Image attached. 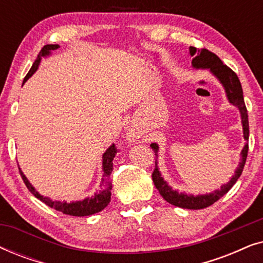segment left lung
Wrapping results in <instances>:
<instances>
[{"mask_svg": "<svg viewBox=\"0 0 263 263\" xmlns=\"http://www.w3.org/2000/svg\"><path fill=\"white\" fill-rule=\"evenodd\" d=\"M190 55L194 56L193 59V67L195 68H210L212 73L217 77L222 85H224L226 95L230 103H232L233 105L238 106L240 111V116H242V124H243V134L246 141L249 139V121H248V110L244 103L243 98V89L242 85L237 74L233 71L231 68L226 66L221 62V60L207 49H196L195 46H190ZM154 153H158V145L157 143H152L151 145ZM248 145L244 146L242 151V160L237 167L236 174L231 178L228 184L222 185L220 190H215L214 193L208 194V195H199V196H193V195H186V194H179L176 190H172L170 186L166 184V182H164L163 177H161L158 167L156 166L152 174V179L154 185L158 189V192L160 193V195L164 197L165 201H167L168 203L174 204L176 207L181 208H188V210H202L206 208L225 195L230 189L232 188L233 184L237 182V179L239 178V176L242 175V171L246 165L247 156H248Z\"/></svg>", "mask_w": 263, "mask_h": 263, "instance_id": "8db88e82", "label": "left lung"}]
</instances>
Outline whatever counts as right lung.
<instances>
[{
	"mask_svg": "<svg viewBox=\"0 0 263 263\" xmlns=\"http://www.w3.org/2000/svg\"><path fill=\"white\" fill-rule=\"evenodd\" d=\"M57 48H59V45H57V44H48L41 50V52H39L37 60L34 61L33 66H32L30 71H28L26 77H25L24 82L26 81L27 79L30 78L35 70H37V68L39 66V62H41L42 57L49 55L51 50H56ZM116 153H117V148H116V146H115V145L110 146L109 148H107L106 152L104 153V156H103L104 175H103L102 183H100V186L98 189V193H96L95 196H93V197H88V199H85L82 201H78V202L67 203V202H61V201H51L49 199V197L42 196L41 194H38L37 192H35L33 186H32L31 183L27 181V178L25 177V175L23 174V171H21L20 168H19V172L21 175V178H23V181L25 183V185L27 186V189L30 190V192L33 194V195L37 197V199L41 200L42 202H44L46 206L51 207V208H53V210H56L59 212H62V213H64V214L73 215V217H86V215H91V214L98 213V212L103 211L104 208H105L107 204L110 203V199H111L110 176H111V172H112V170H114L112 160H114L115 154H116Z\"/></svg>",
	"mask_w": 263,
	"mask_h": 263,
	"instance_id": "right-lung-1",
	"label": "right lung"
}]
</instances>
